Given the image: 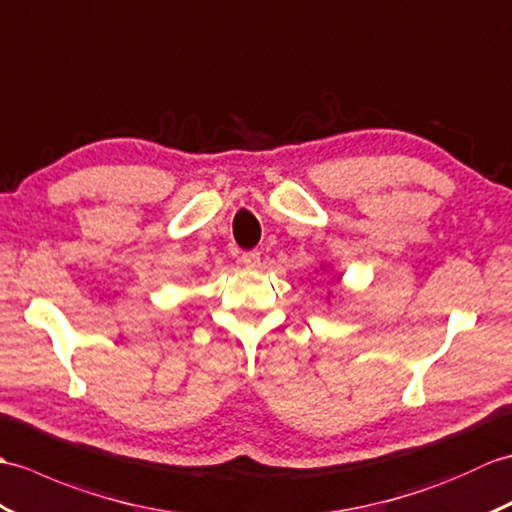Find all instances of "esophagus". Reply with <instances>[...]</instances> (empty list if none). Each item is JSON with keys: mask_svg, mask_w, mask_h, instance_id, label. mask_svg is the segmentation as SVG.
<instances>
[{"mask_svg": "<svg viewBox=\"0 0 512 512\" xmlns=\"http://www.w3.org/2000/svg\"><path fill=\"white\" fill-rule=\"evenodd\" d=\"M241 265L245 269H256L260 265V252H258V249H249V252H243Z\"/></svg>", "mask_w": 512, "mask_h": 512, "instance_id": "obj_1", "label": "esophagus"}]
</instances>
